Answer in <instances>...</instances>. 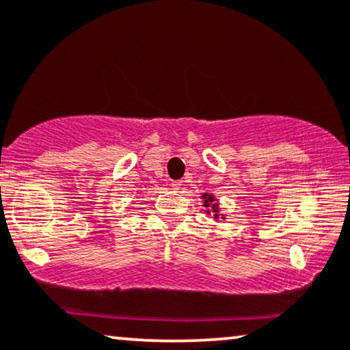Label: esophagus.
Segmentation results:
<instances>
[{"label": "esophagus", "mask_w": 350, "mask_h": 350, "mask_svg": "<svg viewBox=\"0 0 350 350\" xmlns=\"http://www.w3.org/2000/svg\"><path fill=\"white\" fill-rule=\"evenodd\" d=\"M172 188H174V189H180V188H181V181H178V180L172 181Z\"/></svg>", "instance_id": "obj_1"}]
</instances>
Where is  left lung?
I'll return each mask as SVG.
<instances>
[{
	"mask_svg": "<svg viewBox=\"0 0 350 350\" xmlns=\"http://www.w3.org/2000/svg\"><path fill=\"white\" fill-rule=\"evenodd\" d=\"M202 198H206V201H204V206H206V207H208V206H211V202H212V201H214V199H212V198H211V194H208V198H207V194H204V196H202ZM212 207H214V208H215V207H217V204H212Z\"/></svg>",
	"mask_w": 350,
	"mask_h": 350,
	"instance_id": "left-lung-1",
	"label": "left lung"
}]
</instances>
